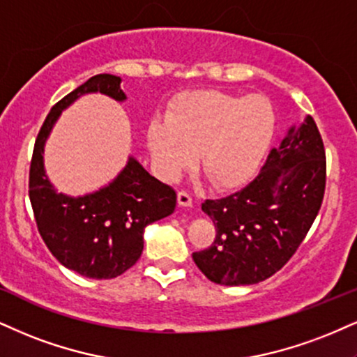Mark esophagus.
<instances>
[{
  "label": "esophagus",
  "mask_w": 357,
  "mask_h": 357,
  "mask_svg": "<svg viewBox=\"0 0 357 357\" xmlns=\"http://www.w3.org/2000/svg\"><path fill=\"white\" fill-rule=\"evenodd\" d=\"M178 204L184 206V208H188V206H192V197L190 196V192L179 191L178 192Z\"/></svg>",
  "instance_id": "1"
}]
</instances>
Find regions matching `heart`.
Returning a JSON list of instances; mask_svg holds the SVG:
<instances>
[{
  "label": "heart",
  "mask_w": 357,
  "mask_h": 357,
  "mask_svg": "<svg viewBox=\"0 0 357 357\" xmlns=\"http://www.w3.org/2000/svg\"><path fill=\"white\" fill-rule=\"evenodd\" d=\"M276 131L271 101L199 89L179 96L167 118H154L148 148L158 173L174 181L199 153V167L211 186L236 190L259 169Z\"/></svg>",
  "instance_id": "obj_1"
}]
</instances>
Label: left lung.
Instances as JSON below:
<instances>
[{"label":"left lung","mask_w":357,"mask_h":357,"mask_svg":"<svg viewBox=\"0 0 357 357\" xmlns=\"http://www.w3.org/2000/svg\"><path fill=\"white\" fill-rule=\"evenodd\" d=\"M326 190V151L314 119L291 128L268 154L259 174L201 209L216 227L214 243L192 259L209 281L256 284L284 266L311 229Z\"/></svg>","instance_id":"left-lung-1"}]
</instances>
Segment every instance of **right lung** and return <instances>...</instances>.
<instances>
[{
	"label": "right lung",
	"mask_w": 357,
	"mask_h": 357,
	"mask_svg": "<svg viewBox=\"0 0 357 357\" xmlns=\"http://www.w3.org/2000/svg\"><path fill=\"white\" fill-rule=\"evenodd\" d=\"M121 78L96 75L51 108L34 141L29 166V201L43 241L71 271L91 279H111L136 264L143 252L144 227L169 216L176 191L151 176L135 158L113 183L79 197L56 192L43 166V149L53 124L73 101L88 93L126 100Z\"/></svg>",
	"instance_id": "obj_1"
}]
</instances>
